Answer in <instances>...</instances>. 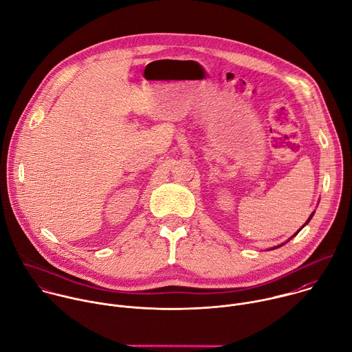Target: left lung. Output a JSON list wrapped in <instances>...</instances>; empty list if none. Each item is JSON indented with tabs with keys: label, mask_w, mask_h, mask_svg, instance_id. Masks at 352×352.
<instances>
[{
	"label": "left lung",
	"mask_w": 352,
	"mask_h": 352,
	"mask_svg": "<svg viewBox=\"0 0 352 352\" xmlns=\"http://www.w3.org/2000/svg\"><path fill=\"white\" fill-rule=\"evenodd\" d=\"M312 216H314V213H312V214H311V216H309V219H308V220H307V223H308V221H309V220H311V217H312ZM307 223H305V224H307ZM305 224H304V226H305ZM304 226H302V227H304ZM300 230H301V228H300ZM300 230H298V231H300ZM298 231H297V232H298ZM297 232H296V234H297ZM296 234H294V235H296ZM290 239H292V238H290ZM282 245H283V243H282ZM282 245H279V246H282ZM279 246H276V248H279ZM274 249H275V248H274Z\"/></svg>",
	"instance_id": "1"
}]
</instances>
